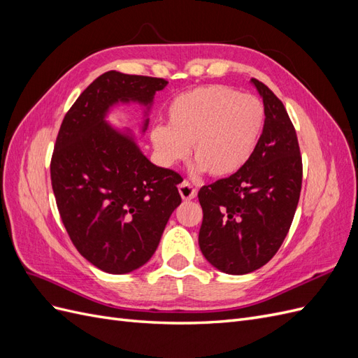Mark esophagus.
Returning a JSON list of instances; mask_svg holds the SVG:
<instances>
[{
    "mask_svg": "<svg viewBox=\"0 0 358 358\" xmlns=\"http://www.w3.org/2000/svg\"><path fill=\"white\" fill-rule=\"evenodd\" d=\"M178 188H179L180 197L183 200H192V199H196V196H197V189L194 188L188 180H183L182 183H179Z\"/></svg>",
    "mask_w": 358,
    "mask_h": 358,
    "instance_id": "34e87169",
    "label": "esophagus"
}]
</instances>
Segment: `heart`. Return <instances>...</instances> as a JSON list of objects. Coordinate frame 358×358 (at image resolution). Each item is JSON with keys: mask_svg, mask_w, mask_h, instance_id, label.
I'll return each instance as SVG.
<instances>
[{"mask_svg": "<svg viewBox=\"0 0 358 358\" xmlns=\"http://www.w3.org/2000/svg\"><path fill=\"white\" fill-rule=\"evenodd\" d=\"M264 124L266 109L257 96L222 85L201 86L173 99L167 125L154 127L150 142L161 164L185 159L191 145L196 171L227 178L251 159Z\"/></svg>", "mask_w": 358, "mask_h": 358, "instance_id": "obj_1", "label": "heart"}]
</instances>
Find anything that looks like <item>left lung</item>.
I'll return each instance as SVG.
<instances>
[{
	"instance_id": "left-lung-1",
	"label": "left lung",
	"mask_w": 358,
	"mask_h": 358,
	"mask_svg": "<svg viewBox=\"0 0 358 358\" xmlns=\"http://www.w3.org/2000/svg\"><path fill=\"white\" fill-rule=\"evenodd\" d=\"M266 109L262 138L234 175L199 191L203 222L199 245L224 273H251L282 245L300 199L303 166L294 125L278 96L251 79Z\"/></svg>"
}]
</instances>
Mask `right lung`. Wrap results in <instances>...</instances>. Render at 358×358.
Instances as JSON below:
<instances>
[{
  "label": "right lung",
  "mask_w": 358,
  "mask_h": 358,
  "mask_svg": "<svg viewBox=\"0 0 358 358\" xmlns=\"http://www.w3.org/2000/svg\"><path fill=\"white\" fill-rule=\"evenodd\" d=\"M167 83L107 71L79 95L59 128L50 179L61 220L76 249L107 273L124 275L146 264L182 201L179 173L152 164L133 136L106 122L119 101L149 109Z\"/></svg>",
  "instance_id": "1"
}]
</instances>
